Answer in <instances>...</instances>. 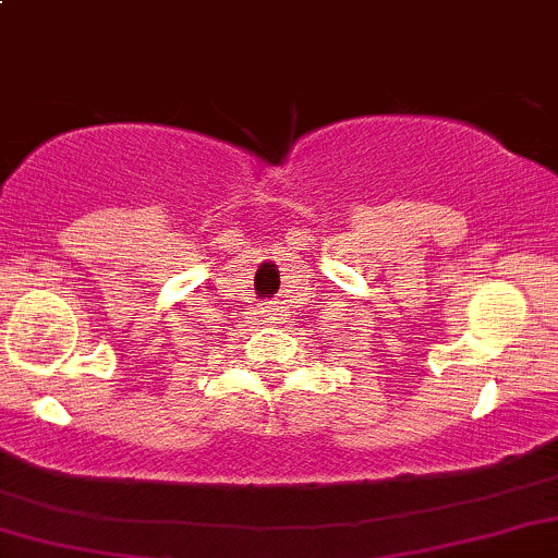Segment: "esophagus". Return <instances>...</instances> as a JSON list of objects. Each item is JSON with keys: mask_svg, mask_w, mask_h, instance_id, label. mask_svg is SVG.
I'll return each instance as SVG.
<instances>
[{"mask_svg": "<svg viewBox=\"0 0 558 558\" xmlns=\"http://www.w3.org/2000/svg\"><path fill=\"white\" fill-rule=\"evenodd\" d=\"M265 312H267V314H265V317H270V308H265Z\"/></svg>", "mask_w": 558, "mask_h": 558, "instance_id": "obj_1", "label": "esophagus"}]
</instances>
